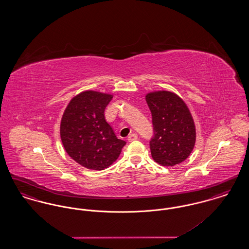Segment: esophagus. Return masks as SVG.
Returning a JSON list of instances; mask_svg holds the SVG:
<instances>
[{
    "instance_id": "obj_1",
    "label": "esophagus",
    "mask_w": 249,
    "mask_h": 249,
    "mask_svg": "<svg viewBox=\"0 0 249 249\" xmlns=\"http://www.w3.org/2000/svg\"><path fill=\"white\" fill-rule=\"evenodd\" d=\"M137 139H138V135L136 133H131V134L129 135V137H128V141L129 142H133V141H135Z\"/></svg>"
}]
</instances>
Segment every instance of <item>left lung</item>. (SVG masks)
<instances>
[{
  "label": "left lung",
  "mask_w": 249,
  "mask_h": 249,
  "mask_svg": "<svg viewBox=\"0 0 249 249\" xmlns=\"http://www.w3.org/2000/svg\"><path fill=\"white\" fill-rule=\"evenodd\" d=\"M152 115L153 137L149 145L152 158L162 166L184 161L193 150L196 130L185 102L171 91H154L145 96Z\"/></svg>",
  "instance_id": "left-lung-1"
}]
</instances>
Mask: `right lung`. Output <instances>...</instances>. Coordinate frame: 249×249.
Listing matches in <instances>:
<instances>
[{"instance_id":"1","label":"right lung","mask_w":249,"mask_h":249,"mask_svg":"<svg viewBox=\"0 0 249 249\" xmlns=\"http://www.w3.org/2000/svg\"><path fill=\"white\" fill-rule=\"evenodd\" d=\"M113 96L93 90L76 95L66 107L60 122V138L66 152L90 170L111 165L126 144L118 139L105 118Z\"/></svg>"}]
</instances>
